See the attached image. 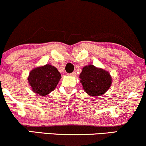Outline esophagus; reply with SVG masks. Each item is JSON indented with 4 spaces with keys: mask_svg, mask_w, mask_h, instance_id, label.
<instances>
[{
    "mask_svg": "<svg viewBox=\"0 0 146 146\" xmlns=\"http://www.w3.org/2000/svg\"><path fill=\"white\" fill-rule=\"evenodd\" d=\"M69 76H76V72H72V73H70V74H69Z\"/></svg>",
    "mask_w": 146,
    "mask_h": 146,
    "instance_id": "34e87169",
    "label": "esophagus"
}]
</instances>
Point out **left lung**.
<instances>
[{
	"instance_id": "left-lung-1",
	"label": "left lung",
	"mask_w": 146,
	"mask_h": 146,
	"mask_svg": "<svg viewBox=\"0 0 146 146\" xmlns=\"http://www.w3.org/2000/svg\"><path fill=\"white\" fill-rule=\"evenodd\" d=\"M79 77L83 90L90 96L105 94L112 83V78L108 72L92 65L85 66Z\"/></svg>"
}]
</instances>
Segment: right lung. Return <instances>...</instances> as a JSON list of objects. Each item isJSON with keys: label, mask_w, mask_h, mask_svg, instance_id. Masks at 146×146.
I'll return each mask as SVG.
<instances>
[{"label": "right lung", "mask_w": 146, "mask_h": 146, "mask_svg": "<svg viewBox=\"0 0 146 146\" xmlns=\"http://www.w3.org/2000/svg\"><path fill=\"white\" fill-rule=\"evenodd\" d=\"M60 78L61 75L55 67L45 65L32 70L28 81L34 92L45 96L55 89Z\"/></svg>", "instance_id": "add662e5"}]
</instances>
